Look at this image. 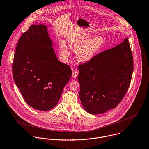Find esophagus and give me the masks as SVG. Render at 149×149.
I'll use <instances>...</instances> for the list:
<instances>
[{"mask_svg":"<svg viewBox=\"0 0 149 149\" xmlns=\"http://www.w3.org/2000/svg\"><path fill=\"white\" fill-rule=\"evenodd\" d=\"M78 72H77V71H76V70H72V76H73V77H77V76H78Z\"/></svg>","mask_w":149,"mask_h":149,"instance_id":"esophagus-1","label":"esophagus"}]
</instances>
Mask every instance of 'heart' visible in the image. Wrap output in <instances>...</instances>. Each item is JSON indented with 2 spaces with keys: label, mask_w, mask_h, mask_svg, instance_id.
<instances>
[{
  "label": "heart",
  "mask_w": 149,
  "mask_h": 149,
  "mask_svg": "<svg viewBox=\"0 0 149 149\" xmlns=\"http://www.w3.org/2000/svg\"><path fill=\"white\" fill-rule=\"evenodd\" d=\"M89 33H85L68 39V45L61 40L59 42V50L63 60L66 61L70 56V49L75 50L77 60L81 63L91 61L100 52L104 44L105 39L101 35L92 37Z\"/></svg>",
  "instance_id": "b5f03b06"
}]
</instances>
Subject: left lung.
<instances>
[{
  "label": "left lung",
  "mask_w": 149,
  "mask_h": 149,
  "mask_svg": "<svg viewBox=\"0 0 149 149\" xmlns=\"http://www.w3.org/2000/svg\"><path fill=\"white\" fill-rule=\"evenodd\" d=\"M78 69L79 98L84 109L97 115L116 108L127 91L133 71L127 38Z\"/></svg>",
  "instance_id": "left-lung-1"
}]
</instances>
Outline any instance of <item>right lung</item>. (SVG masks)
I'll list each match as a JSON object with an SVG mask.
<instances>
[{
  "mask_svg": "<svg viewBox=\"0 0 149 149\" xmlns=\"http://www.w3.org/2000/svg\"><path fill=\"white\" fill-rule=\"evenodd\" d=\"M53 44L47 26L31 25L19 39L14 56L16 85L26 103L39 111L57 105L72 75L70 67L57 59Z\"/></svg>",
  "mask_w": 149,
  "mask_h": 149,
  "instance_id": "add662e5",
  "label": "right lung"
}]
</instances>
